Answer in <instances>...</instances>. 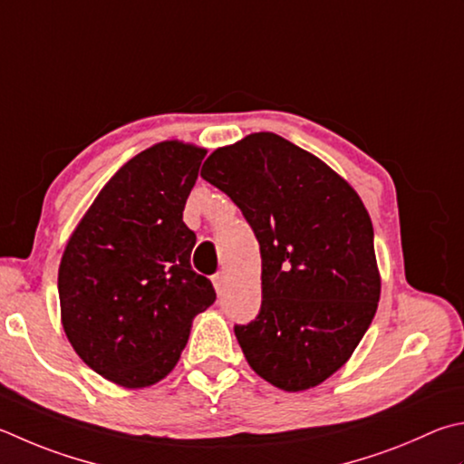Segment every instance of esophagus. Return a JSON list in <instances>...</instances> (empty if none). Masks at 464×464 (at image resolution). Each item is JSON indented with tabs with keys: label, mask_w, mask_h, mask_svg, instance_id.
I'll use <instances>...</instances> for the list:
<instances>
[{
	"label": "esophagus",
	"mask_w": 464,
	"mask_h": 464,
	"mask_svg": "<svg viewBox=\"0 0 464 464\" xmlns=\"http://www.w3.org/2000/svg\"><path fill=\"white\" fill-rule=\"evenodd\" d=\"M213 284H215L217 294H223L225 288H227V276H225V272L215 274V276H213Z\"/></svg>",
	"instance_id": "34e87169"
}]
</instances>
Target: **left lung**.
<instances>
[{"label":"left lung","mask_w":464,"mask_h":464,"mask_svg":"<svg viewBox=\"0 0 464 464\" xmlns=\"http://www.w3.org/2000/svg\"><path fill=\"white\" fill-rule=\"evenodd\" d=\"M200 176L259 241V314L235 324L249 367L284 392L323 383L363 339L382 292L363 200L323 160L269 131L215 150Z\"/></svg>","instance_id":"8db88e82"}]
</instances>
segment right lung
Wrapping results in <instances>:
<instances>
[{"instance_id": "obj_1", "label": "right lung", "mask_w": 464, "mask_h": 464, "mask_svg": "<svg viewBox=\"0 0 464 464\" xmlns=\"http://www.w3.org/2000/svg\"><path fill=\"white\" fill-rule=\"evenodd\" d=\"M205 148L160 141L109 180L72 231L58 267L66 339L85 363L130 390L179 363L192 318L217 294L190 266L182 221Z\"/></svg>"}]
</instances>
